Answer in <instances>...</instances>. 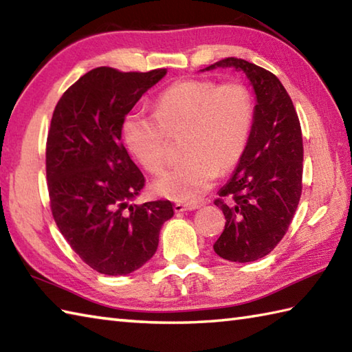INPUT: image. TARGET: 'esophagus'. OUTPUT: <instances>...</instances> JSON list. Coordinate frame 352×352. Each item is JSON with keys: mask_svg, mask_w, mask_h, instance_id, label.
<instances>
[{"mask_svg": "<svg viewBox=\"0 0 352 352\" xmlns=\"http://www.w3.org/2000/svg\"><path fill=\"white\" fill-rule=\"evenodd\" d=\"M199 204H183V203H175L174 204V210L177 213H182V212H192V210H197L199 208Z\"/></svg>", "mask_w": 352, "mask_h": 352, "instance_id": "esophagus-1", "label": "esophagus"}]
</instances>
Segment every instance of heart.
I'll return each instance as SVG.
<instances>
[{"label":"heart","mask_w":352,"mask_h":352,"mask_svg":"<svg viewBox=\"0 0 352 352\" xmlns=\"http://www.w3.org/2000/svg\"><path fill=\"white\" fill-rule=\"evenodd\" d=\"M252 125L250 91L237 81L183 80L155 101V113L131 111L122 134L126 146L146 170L159 172L166 162L168 138L184 133L186 159L154 180L160 197L193 203L212 188L219 170L242 159Z\"/></svg>","instance_id":"obj_1"}]
</instances>
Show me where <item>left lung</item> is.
Returning a JSON list of instances; mask_svg holds the SVG:
<instances>
[{
  "instance_id": "1",
  "label": "left lung",
  "mask_w": 352,
  "mask_h": 352,
  "mask_svg": "<svg viewBox=\"0 0 352 352\" xmlns=\"http://www.w3.org/2000/svg\"><path fill=\"white\" fill-rule=\"evenodd\" d=\"M216 68L242 71L256 94L248 144L214 201L226 228L213 250L219 257L248 263L267 256L286 234L302 190V134L289 94L272 72L228 57Z\"/></svg>"
}]
</instances>
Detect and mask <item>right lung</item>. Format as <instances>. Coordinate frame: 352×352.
<instances>
[{
    "mask_svg": "<svg viewBox=\"0 0 352 352\" xmlns=\"http://www.w3.org/2000/svg\"><path fill=\"white\" fill-rule=\"evenodd\" d=\"M166 69L119 72L95 68L58 100L47 140L51 212L80 258L104 275L144 266L174 216L169 201L130 204L145 177L122 145V124Z\"/></svg>",
    "mask_w": 352,
    "mask_h": 352,
    "instance_id": "right-lung-1",
    "label": "right lung"
}]
</instances>
